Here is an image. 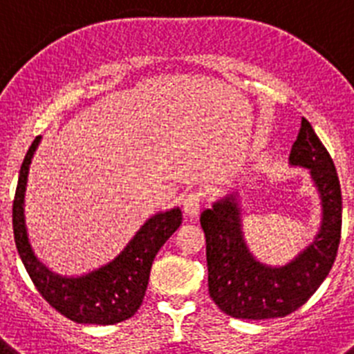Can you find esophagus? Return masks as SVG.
Instances as JSON below:
<instances>
[{
	"label": "esophagus",
	"instance_id": "esophagus-1",
	"mask_svg": "<svg viewBox=\"0 0 354 354\" xmlns=\"http://www.w3.org/2000/svg\"><path fill=\"white\" fill-rule=\"evenodd\" d=\"M202 202H204V193L202 192H192L187 193L186 198L183 202V209H184V214L193 218L200 212V207H202Z\"/></svg>",
	"mask_w": 354,
	"mask_h": 354
}]
</instances>
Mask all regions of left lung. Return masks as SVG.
I'll use <instances>...</instances> for the list:
<instances>
[{
  "mask_svg": "<svg viewBox=\"0 0 354 354\" xmlns=\"http://www.w3.org/2000/svg\"><path fill=\"white\" fill-rule=\"evenodd\" d=\"M292 167L308 168L323 205L314 241L286 266H268L253 257L243 237L237 195L223 196L200 214L205 232L209 294L221 312L236 319L286 317L310 298L335 262L342 230V193L333 159L301 118L290 149Z\"/></svg>",
  "mask_w": 354,
  "mask_h": 354,
  "instance_id": "1",
  "label": "left lung"
}]
</instances>
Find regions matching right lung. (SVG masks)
Returning <instances> with one entry per match:
<instances>
[{"mask_svg":"<svg viewBox=\"0 0 354 354\" xmlns=\"http://www.w3.org/2000/svg\"><path fill=\"white\" fill-rule=\"evenodd\" d=\"M39 143L40 136H37L24 156L12 207L14 239L19 257L42 298L62 315L81 324L122 323L133 317L142 305L152 262L159 248L180 227L183 212L175 207L149 218L120 255L99 270L71 278L53 273L35 257L24 223L28 171Z\"/></svg>","mask_w":354,"mask_h":354,"instance_id":"1","label":"right lung"}]
</instances>
